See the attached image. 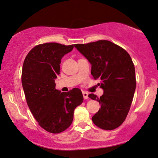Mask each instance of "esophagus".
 Wrapping results in <instances>:
<instances>
[{
    "label": "esophagus",
    "instance_id": "34e87169",
    "mask_svg": "<svg viewBox=\"0 0 158 158\" xmlns=\"http://www.w3.org/2000/svg\"><path fill=\"white\" fill-rule=\"evenodd\" d=\"M83 97H84V99H88V98H89L88 93L85 92V91H84V92H83Z\"/></svg>",
    "mask_w": 158,
    "mask_h": 158
}]
</instances>
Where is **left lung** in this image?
Wrapping results in <instances>:
<instances>
[{
	"mask_svg": "<svg viewBox=\"0 0 158 158\" xmlns=\"http://www.w3.org/2000/svg\"><path fill=\"white\" fill-rule=\"evenodd\" d=\"M74 47L91 64V74L99 79L103 94L88 96L101 104L93 123L103 130H114L123 123L130 110L136 86L135 67L131 56L109 40H98ZM100 85V84H99Z\"/></svg>",
	"mask_w": 158,
	"mask_h": 158,
	"instance_id": "obj_1",
	"label": "left lung"
}]
</instances>
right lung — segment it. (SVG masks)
Instances as JSON below:
<instances>
[{"mask_svg":"<svg viewBox=\"0 0 158 158\" xmlns=\"http://www.w3.org/2000/svg\"><path fill=\"white\" fill-rule=\"evenodd\" d=\"M73 48L74 44H40L28 52L23 62L21 80L28 107L40 126L52 133L69 128L74 109L84 100L78 88L62 93L55 88L61 60Z\"/></svg>","mask_w":158,"mask_h":158,"instance_id":"obj_1","label":"right lung"}]
</instances>
